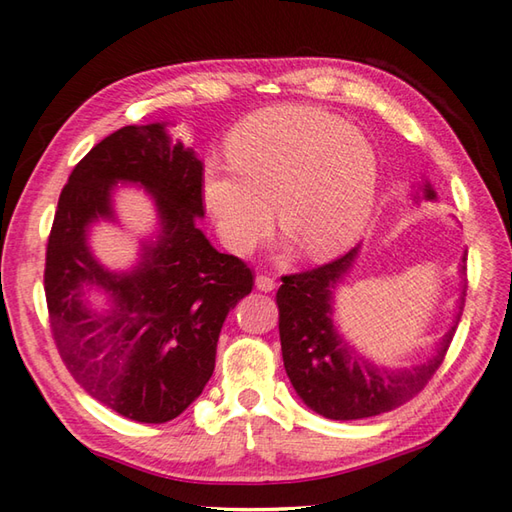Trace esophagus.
I'll list each match as a JSON object with an SVG mask.
<instances>
[{
  "instance_id": "esophagus-1",
  "label": "esophagus",
  "mask_w": 512,
  "mask_h": 512,
  "mask_svg": "<svg viewBox=\"0 0 512 512\" xmlns=\"http://www.w3.org/2000/svg\"><path fill=\"white\" fill-rule=\"evenodd\" d=\"M254 285H256V290H261V292H272V290L276 288V281L272 279V276L258 274V276H256V281H254Z\"/></svg>"
}]
</instances>
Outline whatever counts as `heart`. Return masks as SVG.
<instances>
[{"mask_svg":"<svg viewBox=\"0 0 512 512\" xmlns=\"http://www.w3.org/2000/svg\"><path fill=\"white\" fill-rule=\"evenodd\" d=\"M229 164L206 166L204 200L224 245L247 254L272 229L306 258H333L360 238L378 195L369 139L335 114L303 105L263 110L229 141Z\"/></svg>","mask_w":512,"mask_h":512,"instance_id":"1","label":"heart"}]
</instances>
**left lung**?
Segmentation results:
<instances>
[{"instance_id":"obj_1","label":"left lung","mask_w":512,"mask_h":512,"mask_svg":"<svg viewBox=\"0 0 512 512\" xmlns=\"http://www.w3.org/2000/svg\"><path fill=\"white\" fill-rule=\"evenodd\" d=\"M414 200H436L432 184L420 186ZM360 247H353L342 258L317 270L283 276V285L276 292L285 373L303 405L330 420H360L387 414L423 391L443 364L465 303L463 285L452 326L438 339L434 355L425 362L405 369L375 364L339 333L335 321V292L353 272ZM459 274L463 279L465 256L461 258Z\"/></svg>"}]
</instances>
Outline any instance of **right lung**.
<instances>
[{"label": "right lung", "instance_id": "obj_1", "mask_svg": "<svg viewBox=\"0 0 512 512\" xmlns=\"http://www.w3.org/2000/svg\"><path fill=\"white\" fill-rule=\"evenodd\" d=\"M202 170L168 123L125 125L71 170L53 218L44 292L62 362L89 396L137 423H168L200 396L224 319L254 285L197 227ZM119 183L143 187L158 211L130 271H110L88 247L94 223L115 221ZM89 291L104 294L103 311L88 306Z\"/></svg>", "mask_w": 512, "mask_h": 512}]
</instances>
